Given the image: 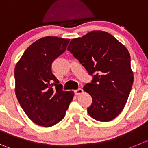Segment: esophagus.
Listing matches in <instances>:
<instances>
[{
    "instance_id": "34e87169",
    "label": "esophagus",
    "mask_w": 148,
    "mask_h": 148,
    "mask_svg": "<svg viewBox=\"0 0 148 148\" xmlns=\"http://www.w3.org/2000/svg\"><path fill=\"white\" fill-rule=\"evenodd\" d=\"M74 92H75V95H80V94H81L83 92H84V90H83L82 88H78V89L75 90Z\"/></svg>"
}]
</instances>
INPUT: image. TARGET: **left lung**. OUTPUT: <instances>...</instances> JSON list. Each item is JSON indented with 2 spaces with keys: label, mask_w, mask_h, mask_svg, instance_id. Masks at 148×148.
<instances>
[{
  "label": "left lung",
  "mask_w": 148,
  "mask_h": 148,
  "mask_svg": "<svg viewBox=\"0 0 148 148\" xmlns=\"http://www.w3.org/2000/svg\"><path fill=\"white\" fill-rule=\"evenodd\" d=\"M67 50L93 77L84 87L92 97L87 108L90 116L102 122L117 117L134 81L127 49L110 33L96 30L71 40Z\"/></svg>",
  "instance_id": "left-lung-1"
}]
</instances>
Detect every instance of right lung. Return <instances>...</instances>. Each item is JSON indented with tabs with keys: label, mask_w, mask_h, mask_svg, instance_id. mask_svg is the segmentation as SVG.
<instances>
[{
	"label": "right lung",
	"mask_w": 148,
	"mask_h": 148,
	"mask_svg": "<svg viewBox=\"0 0 148 148\" xmlns=\"http://www.w3.org/2000/svg\"><path fill=\"white\" fill-rule=\"evenodd\" d=\"M70 39L42 38L24 52L14 70L15 93L29 119L50 127L64 117L74 92L62 90L52 74V62L66 51Z\"/></svg>",
	"instance_id": "right-lung-1"
}]
</instances>
